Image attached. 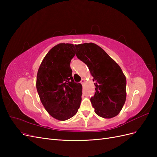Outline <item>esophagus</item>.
Wrapping results in <instances>:
<instances>
[{
    "label": "esophagus",
    "mask_w": 157,
    "mask_h": 157,
    "mask_svg": "<svg viewBox=\"0 0 157 157\" xmlns=\"http://www.w3.org/2000/svg\"><path fill=\"white\" fill-rule=\"evenodd\" d=\"M80 83L82 84V85H84L85 83V80L84 79H82L81 81H80Z\"/></svg>",
    "instance_id": "34e87169"
}]
</instances>
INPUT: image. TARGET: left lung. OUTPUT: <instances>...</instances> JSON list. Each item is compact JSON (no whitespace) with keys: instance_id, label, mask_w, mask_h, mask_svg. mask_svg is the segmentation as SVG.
<instances>
[{"instance_id":"8db88e82","label":"left lung","mask_w":157,"mask_h":157,"mask_svg":"<svg viewBox=\"0 0 157 157\" xmlns=\"http://www.w3.org/2000/svg\"><path fill=\"white\" fill-rule=\"evenodd\" d=\"M76 56L86 64L95 81V94L90 98L99 117L111 118L119 113L126 98V79L120 66L94 43L75 45Z\"/></svg>"}]
</instances>
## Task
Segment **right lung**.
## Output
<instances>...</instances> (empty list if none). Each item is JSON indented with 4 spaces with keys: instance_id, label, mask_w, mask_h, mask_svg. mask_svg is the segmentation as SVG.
I'll list each match as a JSON object with an SVG mask.
<instances>
[{
    "instance_id": "add662e5",
    "label": "right lung",
    "mask_w": 157,
    "mask_h": 157,
    "mask_svg": "<svg viewBox=\"0 0 157 157\" xmlns=\"http://www.w3.org/2000/svg\"><path fill=\"white\" fill-rule=\"evenodd\" d=\"M75 54L74 44H57L45 56L38 70L36 86L41 103L59 121L75 115L81 102L82 85L74 82L70 67Z\"/></svg>"
}]
</instances>
